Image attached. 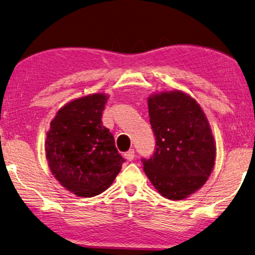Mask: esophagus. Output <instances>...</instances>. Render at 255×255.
Segmentation results:
<instances>
[{"instance_id": "esophagus-1", "label": "esophagus", "mask_w": 255, "mask_h": 255, "mask_svg": "<svg viewBox=\"0 0 255 255\" xmlns=\"http://www.w3.org/2000/svg\"><path fill=\"white\" fill-rule=\"evenodd\" d=\"M134 149H130L128 150V151H127L124 153V157L127 158V159L128 160V161H131V160H133L134 159Z\"/></svg>"}]
</instances>
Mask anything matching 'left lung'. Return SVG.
<instances>
[{
	"mask_svg": "<svg viewBox=\"0 0 255 255\" xmlns=\"http://www.w3.org/2000/svg\"><path fill=\"white\" fill-rule=\"evenodd\" d=\"M150 124L156 137L153 155L142 158L152 185L169 200H183L210 176L216 145L210 125L197 100L182 91L148 98Z\"/></svg>",
	"mask_w": 255,
	"mask_h": 255,
	"instance_id": "left-lung-1",
	"label": "left lung"
}]
</instances>
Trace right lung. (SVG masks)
I'll return each mask as SVG.
<instances>
[{"label": "right lung", "instance_id": "add662e5", "mask_svg": "<svg viewBox=\"0 0 255 255\" xmlns=\"http://www.w3.org/2000/svg\"><path fill=\"white\" fill-rule=\"evenodd\" d=\"M108 97L94 94L66 104L51 122L45 142L51 172L66 190L81 198L103 193L125 161L114 136L103 125Z\"/></svg>", "mask_w": 255, "mask_h": 255}]
</instances>
